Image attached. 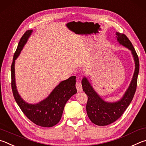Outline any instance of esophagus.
<instances>
[{
	"instance_id": "obj_1",
	"label": "esophagus",
	"mask_w": 146,
	"mask_h": 146,
	"mask_svg": "<svg viewBox=\"0 0 146 146\" xmlns=\"http://www.w3.org/2000/svg\"><path fill=\"white\" fill-rule=\"evenodd\" d=\"M76 88H77L78 92H81V91L83 90L82 85H81V83L80 82H77V83H76Z\"/></svg>"
}]
</instances>
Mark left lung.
Masks as SVG:
<instances>
[{
	"instance_id": "obj_1",
	"label": "left lung",
	"mask_w": 146,
	"mask_h": 146,
	"mask_svg": "<svg viewBox=\"0 0 146 146\" xmlns=\"http://www.w3.org/2000/svg\"><path fill=\"white\" fill-rule=\"evenodd\" d=\"M115 35L119 44L131 51L135 63V70L131 82L123 96L119 100L113 102L104 100L95 90L88 78L86 76L83 78L81 84L83 91L88 96L86 113L90 121L98 126H106L120 118L131 103L137 88L139 60L136 51L126 35L119 32H116Z\"/></svg>"
}]
</instances>
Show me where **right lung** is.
<instances>
[{"instance_id":"obj_1","label":"right lung","mask_w":146,"mask_h":146,"mask_svg":"<svg viewBox=\"0 0 146 146\" xmlns=\"http://www.w3.org/2000/svg\"><path fill=\"white\" fill-rule=\"evenodd\" d=\"M33 30H28L20 39L11 65V87L14 98L18 105L26 117L35 124L42 127H50L60 122L66 102L77 93L76 76L61 81L53 89L47 98L37 103H28L22 98L18 92L15 80V60L19 57L26 44Z\"/></svg>"}]
</instances>
